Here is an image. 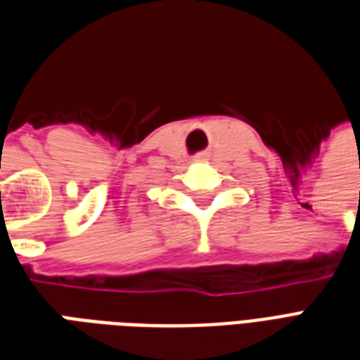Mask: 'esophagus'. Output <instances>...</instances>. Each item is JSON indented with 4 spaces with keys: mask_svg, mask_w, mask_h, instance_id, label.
Wrapping results in <instances>:
<instances>
[{
    "mask_svg": "<svg viewBox=\"0 0 360 360\" xmlns=\"http://www.w3.org/2000/svg\"><path fill=\"white\" fill-rule=\"evenodd\" d=\"M210 160V153H198L194 156V162H207Z\"/></svg>",
    "mask_w": 360,
    "mask_h": 360,
    "instance_id": "1",
    "label": "esophagus"
}]
</instances>
